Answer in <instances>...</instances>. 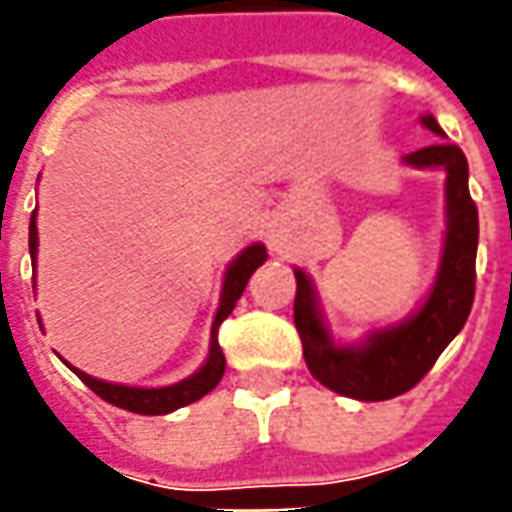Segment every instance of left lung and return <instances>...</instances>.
Returning a JSON list of instances; mask_svg holds the SVG:
<instances>
[{"instance_id": "8db88e82", "label": "left lung", "mask_w": 512, "mask_h": 512, "mask_svg": "<svg viewBox=\"0 0 512 512\" xmlns=\"http://www.w3.org/2000/svg\"><path fill=\"white\" fill-rule=\"evenodd\" d=\"M422 126L444 136L433 115L422 117ZM403 161L417 169L441 167L447 172V235L439 274L425 304L403 323L370 332L365 343L337 345L323 323L310 277L296 268L293 321L299 329L304 362L312 378L337 395L356 400H389L417 386L472 312L480 222L469 194L466 156L458 145L439 142L408 153Z\"/></svg>"}]
</instances>
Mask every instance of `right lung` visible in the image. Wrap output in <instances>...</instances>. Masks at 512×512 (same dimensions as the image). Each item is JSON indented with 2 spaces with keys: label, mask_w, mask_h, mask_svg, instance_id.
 I'll return each mask as SVG.
<instances>
[{
  "label": "right lung",
  "mask_w": 512,
  "mask_h": 512,
  "mask_svg": "<svg viewBox=\"0 0 512 512\" xmlns=\"http://www.w3.org/2000/svg\"><path fill=\"white\" fill-rule=\"evenodd\" d=\"M29 255H32V266H35V255H38V224H35V211H32V219H29ZM266 246L252 244L246 246L241 255L235 257L227 274H224L222 285V301H219V310H216V318H213L211 329V354L205 359V365L194 373V376L183 378L178 384L161 386V389H142V386H126V384H109V381H101V378H93L76 370L68 362L65 365L71 367L76 376L82 378L84 384L93 389L95 395L104 397L106 403H112L117 408H126V411H134V414H147V417H156V414H169L175 408H183L205 397L211 389H216V384L222 381L224 376V354L219 348V340H216V332L222 321L233 312L235 301L241 299L246 282L255 274L257 266L266 263Z\"/></svg>",
  "instance_id": "obj_1"
}]
</instances>
